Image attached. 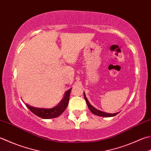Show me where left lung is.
Instances as JSON below:
<instances>
[{"label":"left lung","instance_id":"1","mask_svg":"<svg viewBox=\"0 0 151 151\" xmlns=\"http://www.w3.org/2000/svg\"><path fill=\"white\" fill-rule=\"evenodd\" d=\"M84 99L86 100V101L88 108H89L90 111L93 114H96V115H97V116H102V117H111V116H115V115H116L117 114H119V113H116L114 114H110V113H104V112H102L101 111L97 110V109H96V108H94L92 105H90V103H89V101H88V100L87 99L84 93Z\"/></svg>","mask_w":151,"mask_h":151}]
</instances>
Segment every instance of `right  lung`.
<instances>
[{
    "label": "right lung",
    "mask_w": 151,
    "mask_h": 151,
    "mask_svg": "<svg viewBox=\"0 0 151 151\" xmlns=\"http://www.w3.org/2000/svg\"><path fill=\"white\" fill-rule=\"evenodd\" d=\"M72 88H70L69 90H67L65 93V96L63 99L61 100V101L56 106V107L52 109H43V108H36L31 107V106L26 104L27 107L30 110L32 113L35 115L39 116L44 119H49L56 118L63 113L67 107L68 103L69 100V96L70 91Z\"/></svg>",
    "instance_id": "1"
}]
</instances>
